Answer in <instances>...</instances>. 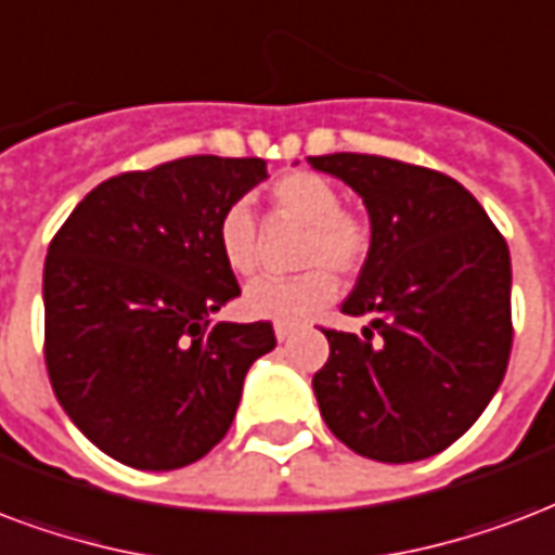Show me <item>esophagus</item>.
<instances>
[{
	"instance_id": "esophagus-1",
	"label": "esophagus",
	"mask_w": 555,
	"mask_h": 555,
	"mask_svg": "<svg viewBox=\"0 0 555 555\" xmlns=\"http://www.w3.org/2000/svg\"><path fill=\"white\" fill-rule=\"evenodd\" d=\"M293 333H295L293 324H274V336H278V341L293 339Z\"/></svg>"
}]
</instances>
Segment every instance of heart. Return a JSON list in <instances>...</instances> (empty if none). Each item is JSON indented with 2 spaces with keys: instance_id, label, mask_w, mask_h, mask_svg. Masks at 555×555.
<instances>
[{
  "instance_id": "b5f03b06",
  "label": "heart",
  "mask_w": 555,
  "mask_h": 555,
  "mask_svg": "<svg viewBox=\"0 0 555 555\" xmlns=\"http://www.w3.org/2000/svg\"><path fill=\"white\" fill-rule=\"evenodd\" d=\"M269 216L301 224L295 262L307 266L289 278H262L243 293V310L254 322L301 324L336 298L339 274H357L372 254V222L341 207L339 190L319 172H286L266 190ZM216 245L233 274L257 272L260 233L245 202H233L216 219Z\"/></svg>"
}]
</instances>
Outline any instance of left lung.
Returning a JSON list of instances; mask_svg holds the SVG:
<instances>
[{"label": "left lung", "instance_id": "obj_1", "mask_svg": "<svg viewBox=\"0 0 555 555\" xmlns=\"http://www.w3.org/2000/svg\"><path fill=\"white\" fill-rule=\"evenodd\" d=\"M360 195L372 254L324 331L312 377L324 424L353 453L418 462L451 448L494 398L512 351V262L480 202L448 175L377 154L307 157Z\"/></svg>", "mask_w": 555, "mask_h": 555}]
</instances>
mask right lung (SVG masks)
Wrapping results in <instances>:
<instances>
[{"mask_svg":"<svg viewBox=\"0 0 555 555\" xmlns=\"http://www.w3.org/2000/svg\"><path fill=\"white\" fill-rule=\"evenodd\" d=\"M266 181L260 157L195 154L107 178L49 245L46 369L99 451L140 470L202 460L231 427L269 322H210L240 295L216 219Z\"/></svg>","mask_w":555,"mask_h":555,"instance_id":"add662e5","label":"right lung"}]
</instances>
